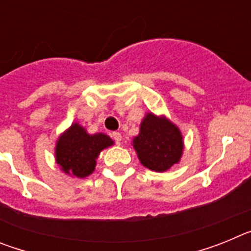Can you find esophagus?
Instances as JSON below:
<instances>
[{"mask_svg": "<svg viewBox=\"0 0 251 251\" xmlns=\"http://www.w3.org/2000/svg\"><path fill=\"white\" fill-rule=\"evenodd\" d=\"M112 138L114 139V141L117 142V143H121V141H122L121 132H113L112 133Z\"/></svg>", "mask_w": 251, "mask_h": 251, "instance_id": "34e87169", "label": "esophagus"}]
</instances>
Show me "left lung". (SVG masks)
<instances>
[{
    "label": "left lung",
    "instance_id": "obj_1",
    "mask_svg": "<svg viewBox=\"0 0 251 251\" xmlns=\"http://www.w3.org/2000/svg\"><path fill=\"white\" fill-rule=\"evenodd\" d=\"M132 146L142 165L156 172H165L177 165L185 148L182 133L176 124L166 115L152 112L146 113Z\"/></svg>",
    "mask_w": 251,
    "mask_h": 251
}]
</instances>
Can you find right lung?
<instances>
[{
	"label": "right lung",
	"instance_id": "obj_1",
	"mask_svg": "<svg viewBox=\"0 0 251 251\" xmlns=\"http://www.w3.org/2000/svg\"><path fill=\"white\" fill-rule=\"evenodd\" d=\"M113 145L114 141L105 133L90 134L83 126L74 122L57 138L55 161L68 176L85 178L94 172L101 151Z\"/></svg>",
	"mask_w": 251,
	"mask_h": 251
}]
</instances>
